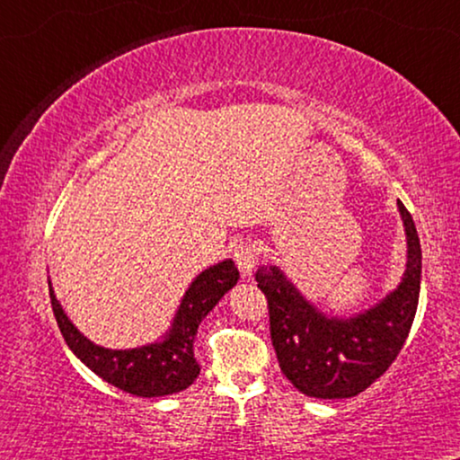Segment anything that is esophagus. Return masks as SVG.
<instances>
[{"mask_svg":"<svg viewBox=\"0 0 460 460\" xmlns=\"http://www.w3.org/2000/svg\"><path fill=\"white\" fill-rule=\"evenodd\" d=\"M232 255H234V261H236L238 270H241V274L251 276L257 260H260V249H257L253 243L241 241L232 247Z\"/></svg>","mask_w":460,"mask_h":460,"instance_id":"esophagus-1","label":"esophagus"}]
</instances>
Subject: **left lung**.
Listing matches in <instances>:
<instances>
[{
  "instance_id": "left-lung-1",
  "label": "left lung",
  "mask_w": 460,
  "mask_h": 460,
  "mask_svg": "<svg viewBox=\"0 0 460 460\" xmlns=\"http://www.w3.org/2000/svg\"><path fill=\"white\" fill-rule=\"evenodd\" d=\"M406 226L408 261L400 287L354 318H331L301 297L276 266L257 270L268 299L270 337L282 375L310 398H354L392 367L411 332L420 291V243L412 216Z\"/></svg>"
}]
</instances>
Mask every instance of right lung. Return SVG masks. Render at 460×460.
<instances>
[{"label":"right lung","instance_id":"obj_1","mask_svg":"<svg viewBox=\"0 0 460 460\" xmlns=\"http://www.w3.org/2000/svg\"><path fill=\"white\" fill-rule=\"evenodd\" d=\"M236 280L238 270L232 260L205 270L194 279L181 299L165 341L136 349H106L93 345L75 329L66 314L62 312L52 287H49V299H52V310L62 337L87 368L93 370L100 379L131 395L161 398V395L181 392L192 385V381L199 376L200 367L192 349L194 335H197L200 320L236 285Z\"/></svg>","mask_w":460,"mask_h":460}]
</instances>
